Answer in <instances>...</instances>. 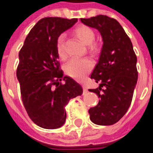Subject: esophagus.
Segmentation results:
<instances>
[{
    "instance_id": "esophagus-1",
    "label": "esophagus",
    "mask_w": 153,
    "mask_h": 153,
    "mask_svg": "<svg viewBox=\"0 0 153 153\" xmlns=\"http://www.w3.org/2000/svg\"><path fill=\"white\" fill-rule=\"evenodd\" d=\"M82 87H83V91H84V94H86L88 92V88L86 87V85L85 84H83L82 85Z\"/></svg>"
}]
</instances>
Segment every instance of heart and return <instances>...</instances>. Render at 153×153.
I'll list each match as a JSON object with an SVG mask.
<instances>
[{"mask_svg": "<svg viewBox=\"0 0 153 153\" xmlns=\"http://www.w3.org/2000/svg\"><path fill=\"white\" fill-rule=\"evenodd\" d=\"M74 34L85 45H88V50L92 53H96L99 51L98 44L93 43L95 39V33L90 27L87 25H79L74 30ZM65 34L59 35L56 41V51L58 55L61 59L66 58V52L65 49ZM94 64L90 59L74 58L70 59L65 66V72L69 76L77 80L84 79L87 74L90 71Z\"/></svg>", "mask_w": 153, "mask_h": 153, "instance_id": "b5f03b06", "label": "heart"}]
</instances>
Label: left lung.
I'll return each instance as SVG.
<instances>
[{
	"label": "left lung",
	"instance_id": "obj_1",
	"mask_svg": "<svg viewBox=\"0 0 153 153\" xmlns=\"http://www.w3.org/2000/svg\"><path fill=\"white\" fill-rule=\"evenodd\" d=\"M80 21L97 29L103 41L99 62L90 76L100 84L88 89L99 96V101L89 108V117L95 124L113 125L124 116L132 102L138 76L136 54L130 38L114 18L99 15Z\"/></svg>",
	"mask_w": 153,
	"mask_h": 153
}]
</instances>
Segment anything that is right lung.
Returning a JSON list of instances; mask_svg holds the SVG:
<instances>
[{"label":"right lung","instance_id":"1","mask_svg":"<svg viewBox=\"0 0 153 153\" xmlns=\"http://www.w3.org/2000/svg\"><path fill=\"white\" fill-rule=\"evenodd\" d=\"M77 21L76 18L60 17L39 20L19 53L16 76L21 99L30 118L43 128H60L66 119L65 106L70 99L83 93L80 84L64 76L56 51L59 36Z\"/></svg>","mask_w":153,"mask_h":153}]
</instances>
